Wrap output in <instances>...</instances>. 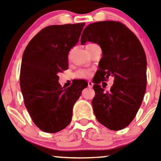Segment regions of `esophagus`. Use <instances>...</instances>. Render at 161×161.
<instances>
[{"label":"esophagus","mask_w":161,"mask_h":161,"mask_svg":"<svg viewBox=\"0 0 161 161\" xmlns=\"http://www.w3.org/2000/svg\"><path fill=\"white\" fill-rule=\"evenodd\" d=\"M93 83H92L91 81H88V86H89L90 88H92L93 87Z\"/></svg>","instance_id":"34e87169"}]
</instances>
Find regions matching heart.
Instances as JSON below:
<instances>
[{"mask_svg": "<svg viewBox=\"0 0 161 161\" xmlns=\"http://www.w3.org/2000/svg\"><path fill=\"white\" fill-rule=\"evenodd\" d=\"M91 75V70L82 68L75 72V76L77 78H87Z\"/></svg>", "mask_w": 161, "mask_h": 161, "instance_id": "1", "label": "heart"}]
</instances>
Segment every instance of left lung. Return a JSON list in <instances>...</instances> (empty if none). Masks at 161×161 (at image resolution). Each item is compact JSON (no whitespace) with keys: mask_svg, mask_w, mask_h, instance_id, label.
<instances>
[{"mask_svg":"<svg viewBox=\"0 0 161 161\" xmlns=\"http://www.w3.org/2000/svg\"><path fill=\"white\" fill-rule=\"evenodd\" d=\"M87 41L97 43L103 51L92 100L96 118L110 130L123 129L134 119L145 93V52L136 36L118 21L88 25L80 43L84 45ZM109 76L114 77V82L109 92H105L98 84Z\"/></svg>","mask_w":161,"mask_h":161,"instance_id":"8db88e82","label":"left lung"}]
</instances>
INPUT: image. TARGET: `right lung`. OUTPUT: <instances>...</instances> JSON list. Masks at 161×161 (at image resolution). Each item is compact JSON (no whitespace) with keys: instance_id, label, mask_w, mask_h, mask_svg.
<instances>
[{"instance_id":"obj_1","label":"right lung","mask_w":161,"mask_h":161,"mask_svg":"<svg viewBox=\"0 0 161 161\" xmlns=\"http://www.w3.org/2000/svg\"><path fill=\"white\" fill-rule=\"evenodd\" d=\"M85 23L52 25L30 40L21 62V92L32 120L42 131L55 133L70 124L72 110L86 80L64 89L58 74L68 68V55L77 43Z\"/></svg>"}]
</instances>
